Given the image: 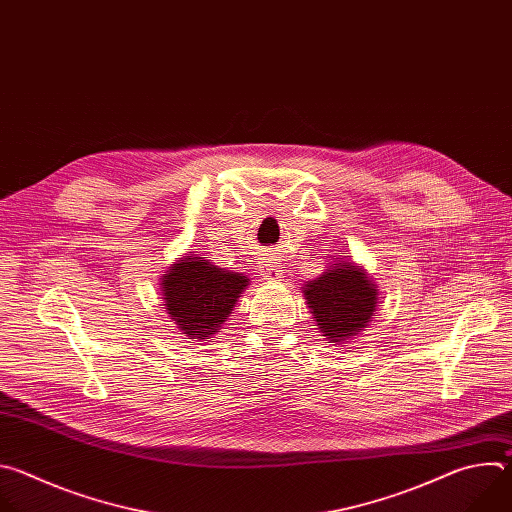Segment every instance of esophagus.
I'll return each mask as SVG.
<instances>
[{"label": "esophagus", "instance_id": "esophagus-1", "mask_svg": "<svg viewBox=\"0 0 512 512\" xmlns=\"http://www.w3.org/2000/svg\"><path fill=\"white\" fill-rule=\"evenodd\" d=\"M279 271H281V265H277V263H263V267H261V275L265 279H277Z\"/></svg>", "mask_w": 512, "mask_h": 512}]
</instances>
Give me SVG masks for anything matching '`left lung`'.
<instances>
[{
  "label": "left lung",
  "mask_w": 512,
  "mask_h": 512,
  "mask_svg": "<svg viewBox=\"0 0 512 512\" xmlns=\"http://www.w3.org/2000/svg\"><path fill=\"white\" fill-rule=\"evenodd\" d=\"M304 296L324 336L346 340L371 322L377 289L354 265H336L304 287Z\"/></svg>",
  "instance_id": "left-lung-1"
}]
</instances>
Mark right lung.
Wrapping results in <instances>:
<instances>
[{
	"mask_svg": "<svg viewBox=\"0 0 512 512\" xmlns=\"http://www.w3.org/2000/svg\"><path fill=\"white\" fill-rule=\"evenodd\" d=\"M247 283L241 273L218 269L202 257H186L164 275V306L184 334L204 338L229 318Z\"/></svg>",
	"mask_w": 512,
	"mask_h": 512,
	"instance_id": "obj_1",
	"label": "right lung"
}]
</instances>
